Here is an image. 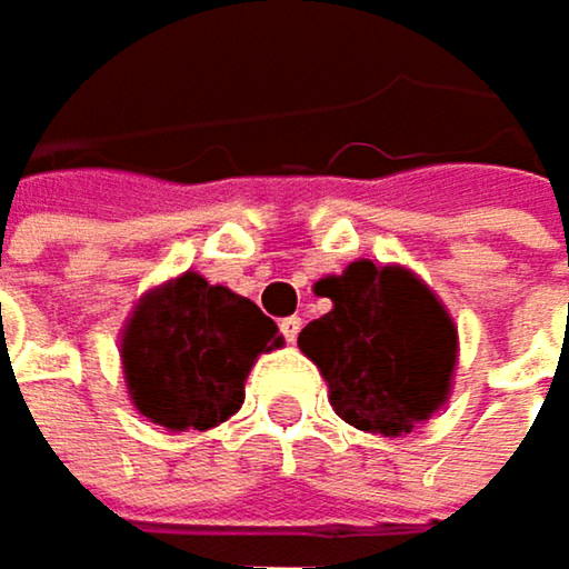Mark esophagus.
I'll list each match as a JSON object with an SVG mask.
<instances>
[{"label":"esophagus","mask_w":569,"mask_h":569,"mask_svg":"<svg viewBox=\"0 0 569 569\" xmlns=\"http://www.w3.org/2000/svg\"><path fill=\"white\" fill-rule=\"evenodd\" d=\"M299 329H302V322H299V316H286L283 322H280V332H283L286 342H296V336H299Z\"/></svg>","instance_id":"1"}]
</instances>
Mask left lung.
I'll use <instances>...</instances> for the list:
<instances>
[{
  "label": "left lung",
  "mask_w": 569,
  "mask_h": 569,
  "mask_svg": "<svg viewBox=\"0 0 569 569\" xmlns=\"http://www.w3.org/2000/svg\"><path fill=\"white\" fill-rule=\"evenodd\" d=\"M332 312L299 332L336 415L359 431L408 435L451 386L458 332L435 292L398 267L352 263L316 283Z\"/></svg>",
  "instance_id": "left-lung-1"
}]
</instances>
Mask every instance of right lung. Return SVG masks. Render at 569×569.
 Segmentation results:
<instances>
[{"label":"right lung","mask_w":569,"mask_h":569,"mask_svg":"<svg viewBox=\"0 0 569 569\" xmlns=\"http://www.w3.org/2000/svg\"><path fill=\"white\" fill-rule=\"evenodd\" d=\"M280 342L257 302L183 273L134 309L121 342L124 379L144 418L207 431L243 405L250 366Z\"/></svg>","instance_id":"add662e5"}]
</instances>
